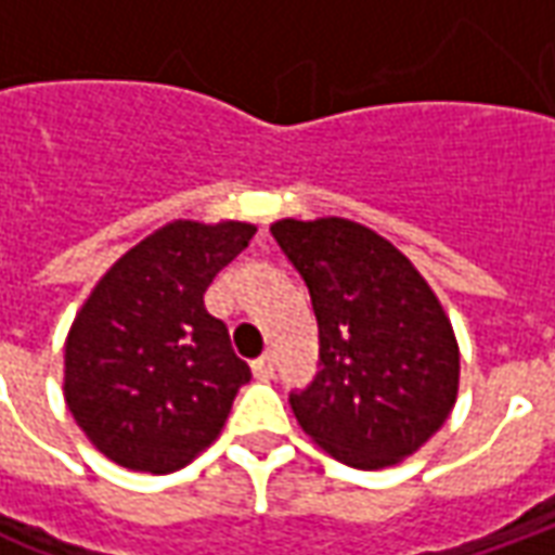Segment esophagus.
<instances>
[{"label":"esophagus","mask_w":555,"mask_h":555,"mask_svg":"<svg viewBox=\"0 0 555 555\" xmlns=\"http://www.w3.org/2000/svg\"><path fill=\"white\" fill-rule=\"evenodd\" d=\"M253 374L258 380H273V374H276V360H273V353L258 357V360L253 362Z\"/></svg>","instance_id":"1"}]
</instances>
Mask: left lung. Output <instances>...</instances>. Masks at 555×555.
Masks as SVG:
<instances>
[{"mask_svg":"<svg viewBox=\"0 0 555 555\" xmlns=\"http://www.w3.org/2000/svg\"><path fill=\"white\" fill-rule=\"evenodd\" d=\"M309 288L321 372L291 392L300 428L357 469H384L422 449L457 398L452 321L408 255L341 217L270 225Z\"/></svg>","mask_w":555,"mask_h":555,"instance_id":"left-lung-1","label":"left lung"}]
</instances>
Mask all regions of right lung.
Masks as SVG:
<instances>
[{
  "instance_id": "obj_1",
  "label": "right lung",
  "mask_w": 555,
  "mask_h": 555,
  "mask_svg": "<svg viewBox=\"0 0 555 555\" xmlns=\"http://www.w3.org/2000/svg\"><path fill=\"white\" fill-rule=\"evenodd\" d=\"M249 222L175 219L115 261L65 341V401L109 461L166 476L217 440L253 374L205 291L253 241Z\"/></svg>"
}]
</instances>
